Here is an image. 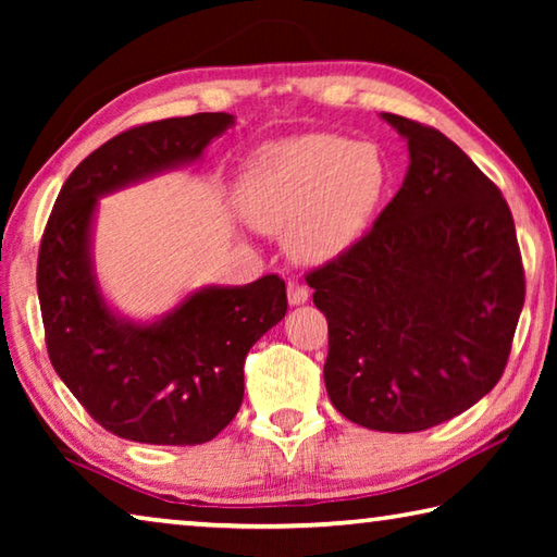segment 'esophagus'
<instances>
[{
    "label": "esophagus",
    "instance_id": "1",
    "mask_svg": "<svg viewBox=\"0 0 557 557\" xmlns=\"http://www.w3.org/2000/svg\"><path fill=\"white\" fill-rule=\"evenodd\" d=\"M287 299H289V305H305V301L309 299V287L301 285V282H297V280L287 282Z\"/></svg>",
    "mask_w": 557,
    "mask_h": 557
}]
</instances>
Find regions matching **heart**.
Wrapping results in <instances>:
<instances>
[{
	"label": "heart",
	"instance_id": "heart-1",
	"mask_svg": "<svg viewBox=\"0 0 557 557\" xmlns=\"http://www.w3.org/2000/svg\"><path fill=\"white\" fill-rule=\"evenodd\" d=\"M385 176L381 149L371 143L336 135L289 139L252 162L240 184V209L262 231H292L297 258L322 262L363 233Z\"/></svg>",
	"mask_w": 557,
	"mask_h": 557
}]
</instances>
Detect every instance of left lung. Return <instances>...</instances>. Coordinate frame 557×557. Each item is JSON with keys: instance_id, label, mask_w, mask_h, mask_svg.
Segmentation results:
<instances>
[{"instance_id": "left-lung-1", "label": "left lung", "mask_w": 557, "mask_h": 557, "mask_svg": "<svg viewBox=\"0 0 557 557\" xmlns=\"http://www.w3.org/2000/svg\"><path fill=\"white\" fill-rule=\"evenodd\" d=\"M408 139L400 191L354 245L307 272L329 324L324 383L356 425L420 432L494 388L525 272L498 186L440 129L383 112Z\"/></svg>"}]
</instances>
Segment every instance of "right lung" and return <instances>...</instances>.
Returning <instances> with one entry per match:
<instances>
[{
	"label": "right lung",
	"mask_w": 557,
	"mask_h": 557,
	"mask_svg": "<svg viewBox=\"0 0 557 557\" xmlns=\"http://www.w3.org/2000/svg\"><path fill=\"white\" fill-rule=\"evenodd\" d=\"M233 125L196 112L120 132L65 178L44 228L36 287L46 351L98 425L145 445H203L243 403L252 344L287 312L280 275L211 287L149 326L125 324L102 301L88 256L96 199L188 159Z\"/></svg>",
	"instance_id": "right-lung-1"
}]
</instances>
